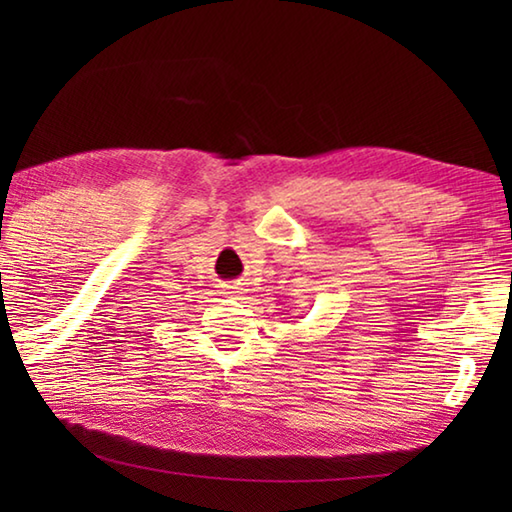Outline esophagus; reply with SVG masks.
Segmentation results:
<instances>
[{"label":"esophagus","instance_id":"obj_1","mask_svg":"<svg viewBox=\"0 0 512 512\" xmlns=\"http://www.w3.org/2000/svg\"><path fill=\"white\" fill-rule=\"evenodd\" d=\"M223 293H225V296H237V293H239L237 284H225V287H223Z\"/></svg>","mask_w":512,"mask_h":512}]
</instances>
